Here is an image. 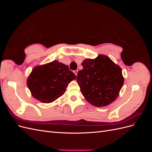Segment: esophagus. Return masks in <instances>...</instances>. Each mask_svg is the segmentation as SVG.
Returning <instances> with one entry per match:
<instances>
[{
	"mask_svg": "<svg viewBox=\"0 0 152 152\" xmlns=\"http://www.w3.org/2000/svg\"><path fill=\"white\" fill-rule=\"evenodd\" d=\"M73 73H74L75 74V75L77 76V73H78V70H75V71H73Z\"/></svg>",
	"mask_w": 152,
	"mask_h": 152,
	"instance_id": "esophagus-1",
	"label": "esophagus"
}]
</instances>
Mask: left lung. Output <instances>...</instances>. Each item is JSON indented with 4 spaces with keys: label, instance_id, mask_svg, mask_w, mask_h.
<instances>
[{
    "label": "left lung",
    "instance_id": "8db88e82",
    "mask_svg": "<svg viewBox=\"0 0 152 152\" xmlns=\"http://www.w3.org/2000/svg\"><path fill=\"white\" fill-rule=\"evenodd\" d=\"M81 65L83 69L78 72L77 82L87 102L97 107L113 102L124 84L121 68L103 54L85 59Z\"/></svg>",
    "mask_w": 152,
    "mask_h": 152
}]
</instances>
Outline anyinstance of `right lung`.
<instances>
[{
	"label": "right lung",
	"instance_id": "1",
	"mask_svg": "<svg viewBox=\"0 0 152 152\" xmlns=\"http://www.w3.org/2000/svg\"><path fill=\"white\" fill-rule=\"evenodd\" d=\"M76 75L68 65L54 60L35 66L26 80L34 98L43 103L54 102L65 93L68 85Z\"/></svg>",
	"mask_w": 152,
	"mask_h": 152
}]
</instances>
